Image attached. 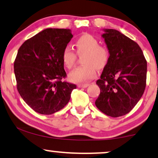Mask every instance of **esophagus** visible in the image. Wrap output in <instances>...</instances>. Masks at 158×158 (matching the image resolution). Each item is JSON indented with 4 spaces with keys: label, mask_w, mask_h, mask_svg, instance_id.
Returning <instances> with one entry per match:
<instances>
[{
    "label": "esophagus",
    "mask_w": 158,
    "mask_h": 158,
    "mask_svg": "<svg viewBox=\"0 0 158 158\" xmlns=\"http://www.w3.org/2000/svg\"><path fill=\"white\" fill-rule=\"evenodd\" d=\"M88 86H89V84H79L78 85V88H85Z\"/></svg>",
    "instance_id": "esophagus-1"
}]
</instances>
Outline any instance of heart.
<instances>
[{"instance_id": "b5f03b06", "label": "heart", "mask_w": 158, "mask_h": 158, "mask_svg": "<svg viewBox=\"0 0 158 158\" xmlns=\"http://www.w3.org/2000/svg\"><path fill=\"white\" fill-rule=\"evenodd\" d=\"M74 45L79 55L82 57L84 65L76 68L69 74V79L73 82H85L94 79L97 70H102L108 64L110 52L106 47L99 45V41L94 35L84 33L76 39ZM61 60L65 68L71 69L75 65L77 55L70 47H66L61 53Z\"/></svg>"}]
</instances>
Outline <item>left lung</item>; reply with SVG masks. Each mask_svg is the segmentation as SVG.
I'll return each mask as SVG.
<instances>
[{
	"mask_svg": "<svg viewBox=\"0 0 158 158\" xmlns=\"http://www.w3.org/2000/svg\"><path fill=\"white\" fill-rule=\"evenodd\" d=\"M103 31L110 59L97 81L100 94L95 105L106 115L118 117L131 111L144 93L147 62L133 40L113 29Z\"/></svg>",
	"mask_w": 158,
	"mask_h": 158,
	"instance_id": "8db88e82",
	"label": "left lung"
}]
</instances>
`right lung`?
I'll return each mask as SVG.
<instances>
[{
    "mask_svg": "<svg viewBox=\"0 0 158 158\" xmlns=\"http://www.w3.org/2000/svg\"><path fill=\"white\" fill-rule=\"evenodd\" d=\"M73 38L69 29L48 28L20 47L14 62L17 89L25 102L41 114L62 109L70 99L74 84L66 77L61 53Z\"/></svg>",
    "mask_w": 158,
    "mask_h": 158,
    "instance_id": "add662e5",
    "label": "right lung"
}]
</instances>
